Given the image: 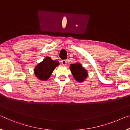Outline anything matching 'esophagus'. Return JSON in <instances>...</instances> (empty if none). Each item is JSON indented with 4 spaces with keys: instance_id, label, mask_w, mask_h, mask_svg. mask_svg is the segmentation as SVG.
I'll use <instances>...</instances> for the list:
<instances>
[{
    "instance_id": "esophagus-1",
    "label": "esophagus",
    "mask_w": 130,
    "mask_h": 130,
    "mask_svg": "<svg viewBox=\"0 0 130 130\" xmlns=\"http://www.w3.org/2000/svg\"><path fill=\"white\" fill-rule=\"evenodd\" d=\"M61 62V64H62L63 65H66L67 61L66 60H62Z\"/></svg>"
}]
</instances>
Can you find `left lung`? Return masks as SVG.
Here are the masks:
<instances>
[{
    "instance_id": "1",
    "label": "left lung",
    "mask_w": 130,
    "mask_h": 130,
    "mask_svg": "<svg viewBox=\"0 0 130 130\" xmlns=\"http://www.w3.org/2000/svg\"><path fill=\"white\" fill-rule=\"evenodd\" d=\"M70 68L74 78L78 82H83L85 78H87L88 75L87 71L79 63L71 64Z\"/></svg>"
}]
</instances>
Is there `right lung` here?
<instances>
[{"label":"right lung","instance_id":"obj_1","mask_svg":"<svg viewBox=\"0 0 130 130\" xmlns=\"http://www.w3.org/2000/svg\"><path fill=\"white\" fill-rule=\"evenodd\" d=\"M59 64V63L57 61L52 60L50 57H46L43 61L36 66L34 70L35 74L41 80H47L56 67Z\"/></svg>","mask_w":130,"mask_h":130}]
</instances>
